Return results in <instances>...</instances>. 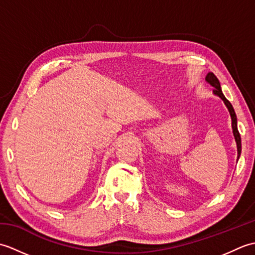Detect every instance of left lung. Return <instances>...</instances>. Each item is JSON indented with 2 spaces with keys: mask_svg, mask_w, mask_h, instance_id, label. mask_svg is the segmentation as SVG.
I'll use <instances>...</instances> for the list:
<instances>
[{
  "mask_svg": "<svg viewBox=\"0 0 255 255\" xmlns=\"http://www.w3.org/2000/svg\"><path fill=\"white\" fill-rule=\"evenodd\" d=\"M206 82L208 84H210L213 88L215 89L213 91L214 95L220 97L221 100L224 101L225 105L227 106L230 114V117H231V127H232V132H234V137L236 140V143H237V151H238V156H237V162L239 160L240 155H241V137H240V133L239 130H238V121H237V115H236V112L234 110V107H232L231 103L226 99L223 91H221V86H220V82L219 80L216 78V75L213 72H209L207 75H206Z\"/></svg>",
  "mask_w": 255,
  "mask_h": 255,
  "instance_id": "1",
  "label": "left lung"
}]
</instances>
